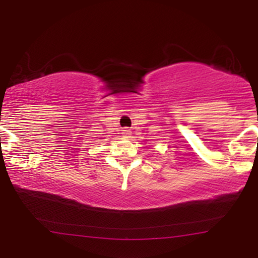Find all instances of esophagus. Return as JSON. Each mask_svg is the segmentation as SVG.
Instances as JSON below:
<instances>
[{
    "label": "esophagus",
    "mask_w": 258,
    "mask_h": 258,
    "mask_svg": "<svg viewBox=\"0 0 258 258\" xmlns=\"http://www.w3.org/2000/svg\"><path fill=\"white\" fill-rule=\"evenodd\" d=\"M122 135L125 136V137H130V135H131V131H130V130H123Z\"/></svg>",
    "instance_id": "esophagus-1"
}]
</instances>
